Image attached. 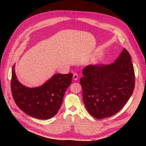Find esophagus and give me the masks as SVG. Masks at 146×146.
I'll use <instances>...</instances> for the list:
<instances>
[{"label": "esophagus", "instance_id": "1", "mask_svg": "<svg viewBox=\"0 0 146 146\" xmlns=\"http://www.w3.org/2000/svg\"><path fill=\"white\" fill-rule=\"evenodd\" d=\"M78 78H79V76H78V74L77 73H74V74H73V79H74V80H78Z\"/></svg>", "mask_w": 146, "mask_h": 146}]
</instances>
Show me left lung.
<instances>
[{
  "instance_id": "8db88e82",
  "label": "left lung",
  "mask_w": 146,
  "mask_h": 146,
  "mask_svg": "<svg viewBox=\"0 0 146 146\" xmlns=\"http://www.w3.org/2000/svg\"><path fill=\"white\" fill-rule=\"evenodd\" d=\"M82 74L80 83L83 102L89 113L97 119L118 112L134 89V67L125 48L113 63L87 66Z\"/></svg>"
}]
</instances>
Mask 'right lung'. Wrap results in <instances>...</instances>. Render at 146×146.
I'll return each mask as SVG.
<instances>
[{
	"instance_id": "obj_1",
	"label": "right lung",
	"mask_w": 146,
	"mask_h": 146,
	"mask_svg": "<svg viewBox=\"0 0 146 146\" xmlns=\"http://www.w3.org/2000/svg\"><path fill=\"white\" fill-rule=\"evenodd\" d=\"M12 67L11 82L13 98L19 109L33 117L46 119L57 114L67 88L72 83V73L56 74L43 85L29 88L17 79Z\"/></svg>"
}]
</instances>
